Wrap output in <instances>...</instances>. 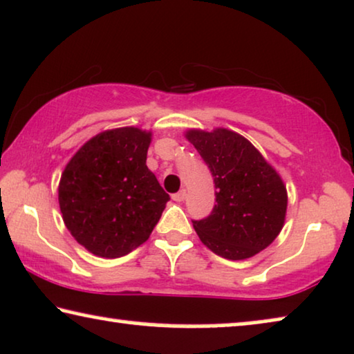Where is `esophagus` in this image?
Segmentation results:
<instances>
[{
	"label": "esophagus",
	"instance_id": "esophagus-1",
	"mask_svg": "<svg viewBox=\"0 0 354 354\" xmlns=\"http://www.w3.org/2000/svg\"><path fill=\"white\" fill-rule=\"evenodd\" d=\"M187 198V190L185 188H183V190H180L178 193H174L172 195V200L174 201H177V203H180V201H183Z\"/></svg>",
	"mask_w": 354,
	"mask_h": 354
}]
</instances>
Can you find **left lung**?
I'll return each instance as SVG.
<instances>
[{
  "instance_id": "obj_1",
  "label": "left lung",
  "mask_w": 354,
  "mask_h": 354,
  "mask_svg": "<svg viewBox=\"0 0 354 354\" xmlns=\"http://www.w3.org/2000/svg\"><path fill=\"white\" fill-rule=\"evenodd\" d=\"M185 137L207 164L216 185L211 214L193 221L200 240L212 253L232 261L268 248L282 230L288 201L277 171L232 130L192 129Z\"/></svg>"
}]
</instances>
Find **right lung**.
<instances>
[{"label": "right lung", "mask_w": 354, "mask_h": 354, "mask_svg": "<svg viewBox=\"0 0 354 354\" xmlns=\"http://www.w3.org/2000/svg\"><path fill=\"white\" fill-rule=\"evenodd\" d=\"M151 132L104 130L77 151L57 198L71 235L100 258H120L145 243L171 200L147 167Z\"/></svg>", "instance_id": "obj_1"}]
</instances>
